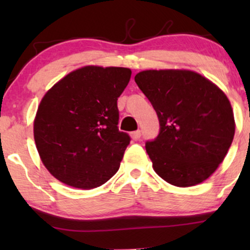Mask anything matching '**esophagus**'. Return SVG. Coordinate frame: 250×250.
<instances>
[{
    "label": "esophagus",
    "instance_id": "obj_1",
    "mask_svg": "<svg viewBox=\"0 0 250 250\" xmlns=\"http://www.w3.org/2000/svg\"><path fill=\"white\" fill-rule=\"evenodd\" d=\"M131 139L133 140H139L140 137H141V131L140 130H136V131H133V133L130 134Z\"/></svg>",
    "mask_w": 250,
    "mask_h": 250
}]
</instances>
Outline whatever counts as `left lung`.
<instances>
[{
  "mask_svg": "<svg viewBox=\"0 0 250 250\" xmlns=\"http://www.w3.org/2000/svg\"><path fill=\"white\" fill-rule=\"evenodd\" d=\"M135 82L160 121L159 136L146 143L155 173L182 188L207 180L234 139V113L226 94L187 69L143 70Z\"/></svg>",
  "mask_w": 250,
  "mask_h": 250,
  "instance_id": "obj_1",
  "label": "left lung"
}]
</instances>
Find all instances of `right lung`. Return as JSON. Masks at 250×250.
Here are the masks:
<instances>
[{"label":"right lung","instance_id":"1","mask_svg":"<svg viewBox=\"0 0 250 250\" xmlns=\"http://www.w3.org/2000/svg\"><path fill=\"white\" fill-rule=\"evenodd\" d=\"M130 76L129 68L85 65L44 94L34 120V140L55 179L93 189L116 174L130 142L117 128V99Z\"/></svg>","mask_w":250,"mask_h":250}]
</instances>
